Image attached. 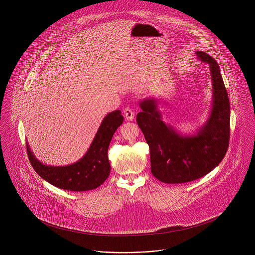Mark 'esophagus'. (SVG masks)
Masks as SVG:
<instances>
[{
    "label": "esophagus",
    "mask_w": 255,
    "mask_h": 255,
    "mask_svg": "<svg viewBox=\"0 0 255 255\" xmlns=\"http://www.w3.org/2000/svg\"><path fill=\"white\" fill-rule=\"evenodd\" d=\"M124 115H125L126 120H128V121H132L134 119V113L132 110L129 109V108H126L124 110Z\"/></svg>",
    "instance_id": "esophagus-1"
}]
</instances>
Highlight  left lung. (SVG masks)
Segmentation results:
<instances>
[{
  "instance_id": "left-lung-1",
  "label": "left lung",
  "mask_w": 255,
  "mask_h": 255,
  "mask_svg": "<svg viewBox=\"0 0 255 255\" xmlns=\"http://www.w3.org/2000/svg\"><path fill=\"white\" fill-rule=\"evenodd\" d=\"M197 59L209 65L212 79V107L206 123L196 132L183 135L165 124L158 100L139 102L136 122L150 149L151 173L166 183L197 180L215 169L224 159L230 139V101L218 63L203 51Z\"/></svg>"
}]
</instances>
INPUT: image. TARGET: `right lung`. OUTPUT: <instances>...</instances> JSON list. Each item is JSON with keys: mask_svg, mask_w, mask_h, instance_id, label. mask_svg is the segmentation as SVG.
Listing matches in <instances>:
<instances>
[{"mask_svg": "<svg viewBox=\"0 0 255 255\" xmlns=\"http://www.w3.org/2000/svg\"><path fill=\"white\" fill-rule=\"evenodd\" d=\"M124 117L116 110L103 119L92 143L75 163L67 166H49L41 163L26 142L29 161L37 174L52 185L72 191H86L100 186L109 177L111 166L108 148Z\"/></svg>", "mask_w": 255, "mask_h": 255, "instance_id": "1", "label": "right lung"}]
</instances>
